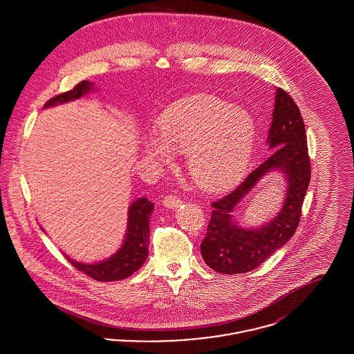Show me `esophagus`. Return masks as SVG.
<instances>
[{"mask_svg":"<svg viewBox=\"0 0 354 354\" xmlns=\"http://www.w3.org/2000/svg\"><path fill=\"white\" fill-rule=\"evenodd\" d=\"M163 203H165V205L169 207V208H176V207H179V205L182 204V199H180V196H178V195L169 194V195H167V196L163 199Z\"/></svg>","mask_w":354,"mask_h":354,"instance_id":"obj_1","label":"esophagus"}]
</instances>
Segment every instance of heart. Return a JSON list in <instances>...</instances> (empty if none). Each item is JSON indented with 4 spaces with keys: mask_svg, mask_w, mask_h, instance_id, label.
Listing matches in <instances>:
<instances>
[{
    "mask_svg": "<svg viewBox=\"0 0 354 354\" xmlns=\"http://www.w3.org/2000/svg\"><path fill=\"white\" fill-rule=\"evenodd\" d=\"M158 131L145 136V150L165 163L174 152H187L194 180L220 191L235 185L250 165L254 143L251 115L212 95H196L169 106L158 118Z\"/></svg>",
    "mask_w": 354,
    "mask_h": 354,
    "instance_id": "b5f03b06",
    "label": "heart"
}]
</instances>
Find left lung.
Returning a JSON list of instances; mask_svg holds the SVG:
<instances>
[{"label": "left lung", "mask_w": 354, "mask_h": 354, "mask_svg": "<svg viewBox=\"0 0 354 354\" xmlns=\"http://www.w3.org/2000/svg\"><path fill=\"white\" fill-rule=\"evenodd\" d=\"M274 100L268 136L270 147L274 150L234 191L211 203V219L201 252L205 264L220 273L236 274L257 268L286 244L300 223L310 180L305 124L299 106L286 90L279 87ZM270 169H280L286 174L290 185L285 205L268 225L256 230H243L232 216L235 204Z\"/></svg>", "instance_id": "left-lung-1"}]
</instances>
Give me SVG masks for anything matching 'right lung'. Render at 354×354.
Here are the masks:
<instances>
[{
  "label": "right lung",
  "mask_w": 354,
  "mask_h": 354,
  "mask_svg": "<svg viewBox=\"0 0 354 354\" xmlns=\"http://www.w3.org/2000/svg\"><path fill=\"white\" fill-rule=\"evenodd\" d=\"M93 88V84L82 81L75 84L71 90L61 93L46 102L45 107L57 103L74 101ZM153 204L146 198L135 201L129 208V225L124 243L118 252L110 259L98 264H81L74 260L68 261L84 273L86 276L97 281H118L130 277L135 270H139L146 261L150 244V215Z\"/></svg>",
  "instance_id": "right-lung-1"
}]
</instances>
